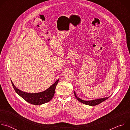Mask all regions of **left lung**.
I'll return each mask as SVG.
<instances>
[{
	"label": "left lung",
	"mask_w": 130,
	"mask_h": 130,
	"mask_svg": "<svg viewBox=\"0 0 130 130\" xmlns=\"http://www.w3.org/2000/svg\"><path fill=\"white\" fill-rule=\"evenodd\" d=\"M74 94H75V97L77 99V100L83 103V104H85L86 105H91V106H94V105H98L100 103H101V102H103L104 101H105V100H106L107 99H108L109 97H106V98H101V99H96V100H90V101H85V100H82L81 99H80L79 98H78L76 94V92H74Z\"/></svg>",
	"instance_id": "8db88e82"
}]
</instances>
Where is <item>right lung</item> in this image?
I'll return each instance as SVG.
<instances>
[{
    "instance_id": "right-lung-1",
    "label": "right lung",
    "mask_w": 130,
    "mask_h": 130,
    "mask_svg": "<svg viewBox=\"0 0 130 130\" xmlns=\"http://www.w3.org/2000/svg\"><path fill=\"white\" fill-rule=\"evenodd\" d=\"M58 80L53 85H52L47 90L39 93L30 94L21 91L17 88L12 81H11L12 86L17 94L19 95L27 102L33 105H41L50 101L53 98L54 93L55 87L59 82Z\"/></svg>"
}]
</instances>
